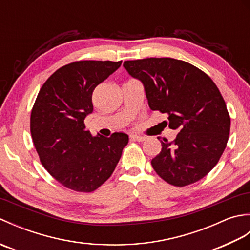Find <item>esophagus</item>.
I'll list each match as a JSON object with an SVG mask.
<instances>
[{
    "label": "esophagus",
    "instance_id": "obj_1",
    "mask_svg": "<svg viewBox=\"0 0 250 250\" xmlns=\"http://www.w3.org/2000/svg\"><path fill=\"white\" fill-rule=\"evenodd\" d=\"M130 139H131V141H135V142H144L146 140V137L140 136V135H132Z\"/></svg>",
    "mask_w": 250,
    "mask_h": 250
}]
</instances>
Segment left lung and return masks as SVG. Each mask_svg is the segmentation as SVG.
I'll return each instance as SVG.
<instances>
[{"instance_id": "1", "label": "left lung", "mask_w": 250, "mask_h": 250, "mask_svg": "<svg viewBox=\"0 0 250 250\" xmlns=\"http://www.w3.org/2000/svg\"><path fill=\"white\" fill-rule=\"evenodd\" d=\"M124 66L144 84L150 109L167 114L168 128L178 131L173 142L161 141V152L151 160L156 173L176 187L206 176L226 149L231 125L215 83L200 68L172 58L125 61Z\"/></svg>"}]
</instances>
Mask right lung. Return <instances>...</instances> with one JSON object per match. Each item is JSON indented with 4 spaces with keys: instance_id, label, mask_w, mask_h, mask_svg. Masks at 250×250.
Instances as JSON below:
<instances>
[{
    "instance_id": "obj_1",
    "label": "right lung",
    "mask_w": 250,
    "mask_h": 250,
    "mask_svg": "<svg viewBox=\"0 0 250 250\" xmlns=\"http://www.w3.org/2000/svg\"><path fill=\"white\" fill-rule=\"evenodd\" d=\"M122 61H76L57 70L42 86L30 129L41 163L58 183L92 192L107 180L129 142L125 133L92 136L84 118L92 113V93Z\"/></svg>"
}]
</instances>
